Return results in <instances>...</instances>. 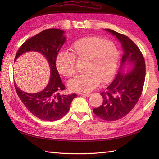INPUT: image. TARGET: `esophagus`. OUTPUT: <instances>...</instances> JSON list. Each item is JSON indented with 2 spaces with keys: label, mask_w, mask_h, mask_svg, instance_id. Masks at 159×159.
I'll return each mask as SVG.
<instances>
[{
  "label": "esophagus",
  "mask_w": 159,
  "mask_h": 159,
  "mask_svg": "<svg viewBox=\"0 0 159 159\" xmlns=\"http://www.w3.org/2000/svg\"><path fill=\"white\" fill-rule=\"evenodd\" d=\"M80 96H86V97H89L90 95H91V93H79Z\"/></svg>",
  "instance_id": "34e87169"
}]
</instances>
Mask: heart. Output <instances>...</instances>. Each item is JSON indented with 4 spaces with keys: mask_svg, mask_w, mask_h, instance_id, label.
Listing matches in <instances>:
<instances>
[{
    "mask_svg": "<svg viewBox=\"0 0 159 159\" xmlns=\"http://www.w3.org/2000/svg\"><path fill=\"white\" fill-rule=\"evenodd\" d=\"M70 50L71 54L60 52L57 55L56 66L62 75L71 77L76 71L74 59L85 60V72L69 82V88L73 92H90L100 82L106 83L113 78L119 59V52L113 42L98 37H85L74 42Z\"/></svg>",
    "mask_w": 159,
    "mask_h": 159,
    "instance_id": "1",
    "label": "heart"
}]
</instances>
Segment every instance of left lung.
<instances>
[{
    "label": "left lung",
    "mask_w": 159,
    "mask_h": 159,
    "mask_svg": "<svg viewBox=\"0 0 159 159\" xmlns=\"http://www.w3.org/2000/svg\"><path fill=\"white\" fill-rule=\"evenodd\" d=\"M105 31L116 36L123 49L121 66L113 81L100 94L103 102L93 113L104 120H120L129 113L142 93L146 76V65L142 53L127 36L111 29ZM126 67H130L127 70Z\"/></svg>",
    "instance_id": "1"
}]
</instances>
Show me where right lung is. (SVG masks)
<instances>
[{
    "instance_id": "right-lung-1",
    "label": "right lung",
    "mask_w": 159,
    "mask_h": 159,
    "mask_svg": "<svg viewBox=\"0 0 159 159\" xmlns=\"http://www.w3.org/2000/svg\"><path fill=\"white\" fill-rule=\"evenodd\" d=\"M64 31L48 29L29 39L17 52L14 61L22 54L29 51L41 53L48 61L50 77L48 85L42 91L29 93L20 90L16 84L15 88L18 96L30 112L42 120H58L68 112L71 102L76 94H61L65 89L56 67V59L59 51L66 41Z\"/></svg>"
}]
</instances>
